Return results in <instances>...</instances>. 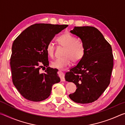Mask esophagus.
<instances>
[{"mask_svg": "<svg viewBox=\"0 0 125 125\" xmlns=\"http://www.w3.org/2000/svg\"><path fill=\"white\" fill-rule=\"evenodd\" d=\"M58 75L59 77H60L61 78V80L62 82H64L65 81V79H64V73H63L62 71H58Z\"/></svg>", "mask_w": 125, "mask_h": 125, "instance_id": "obj_1", "label": "esophagus"}]
</instances>
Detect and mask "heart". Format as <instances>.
<instances>
[{"label":"heart","mask_w":125,"mask_h":125,"mask_svg":"<svg viewBox=\"0 0 125 125\" xmlns=\"http://www.w3.org/2000/svg\"><path fill=\"white\" fill-rule=\"evenodd\" d=\"M58 44L64 47L62 52L63 57L52 61V67L57 69H63L71 63H77L83 57L85 48L81 41L77 39L69 33H64L57 38ZM46 52L48 56L53 58L54 55V46L52 42H49L46 46Z\"/></svg>","instance_id":"heart-1"}]
</instances>
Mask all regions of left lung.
Returning <instances> with one entry per match:
<instances>
[{"mask_svg": "<svg viewBox=\"0 0 125 125\" xmlns=\"http://www.w3.org/2000/svg\"><path fill=\"white\" fill-rule=\"evenodd\" d=\"M71 32L81 39L85 52L79 63L65 74V80L77 88L69 96L77 103H91L98 100L110 83L114 65L111 46L94 27H74Z\"/></svg>", "mask_w": 125, "mask_h": 125, "instance_id": "8db88e82", "label": "left lung"}]
</instances>
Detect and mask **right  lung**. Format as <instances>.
<instances>
[{"instance_id":"obj_1","label":"right lung","mask_w":125,"mask_h":125,"mask_svg":"<svg viewBox=\"0 0 125 125\" xmlns=\"http://www.w3.org/2000/svg\"><path fill=\"white\" fill-rule=\"evenodd\" d=\"M68 25L35 24L27 27L12 43L10 67L12 81L27 100L41 101L51 93L53 84L59 83L58 69L50 68L46 46L56 34ZM46 69L42 73L40 69Z\"/></svg>"}]
</instances>
